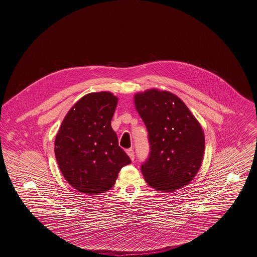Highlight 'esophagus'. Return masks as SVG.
Returning <instances> with one entry per match:
<instances>
[{
  "label": "esophagus",
  "mask_w": 257,
  "mask_h": 257,
  "mask_svg": "<svg viewBox=\"0 0 257 257\" xmlns=\"http://www.w3.org/2000/svg\"><path fill=\"white\" fill-rule=\"evenodd\" d=\"M127 155L129 156V158L131 159V161H134V158H135V156H134V151L132 150V149H129V150H127Z\"/></svg>",
  "instance_id": "34e87169"
}]
</instances>
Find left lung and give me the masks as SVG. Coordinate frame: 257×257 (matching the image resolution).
I'll return each mask as SVG.
<instances>
[{
    "label": "left lung",
    "mask_w": 257,
    "mask_h": 257,
    "mask_svg": "<svg viewBox=\"0 0 257 257\" xmlns=\"http://www.w3.org/2000/svg\"><path fill=\"white\" fill-rule=\"evenodd\" d=\"M134 102L149 132L151 152L141 165L145 181L164 192L187 185L203 159L204 134L200 124L184 102L166 90L136 93Z\"/></svg>",
    "instance_id": "obj_1"
}]
</instances>
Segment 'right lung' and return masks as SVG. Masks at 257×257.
<instances>
[{
	"mask_svg": "<svg viewBox=\"0 0 257 257\" xmlns=\"http://www.w3.org/2000/svg\"><path fill=\"white\" fill-rule=\"evenodd\" d=\"M118 97L107 91L81 97L64 118L55 156L69 184L89 195L111 189L120 170L131 163L111 126Z\"/></svg>",
	"mask_w": 257,
	"mask_h": 257,
	"instance_id": "add662e5",
	"label": "right lung"
}]
</instances>
